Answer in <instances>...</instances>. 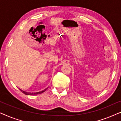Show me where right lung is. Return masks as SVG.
I'll return each instance as SVG.
<instances>
[{
	"label": "right lung",
	"instance_id": "1",
	"mask_svg": "<svg viewBox=\"0 0 121 121\" xmlns=\"http://www.w3.org/2000/svg\"><path fill=\"white\" fill-rule=\"evenodd\" d=\"M47 88H48V87H47ZM47 88L46 89H44V90L42 91H39V92H32V93H31V92H26V91H22V90H21V89H20V90L21 91V92H22V93H24V94H25V95H37V94H39L43 93V92H44L46 90H47Z\"/></svg>",
	"mask_w": 121,
	"mask_h": 121
}]
</instances>
